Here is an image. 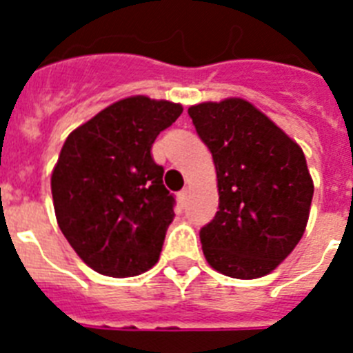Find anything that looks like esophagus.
<instances>
[{
	"label": "esophagus",
	"mask_w": 353,
	"mask_h": 353,
	"mask_svg": "<svg viewBox=\"0 0 353 353\" xmlns=\"http://www.w3.org/2000/svg\"><path fill=\"white\" fill-rule=\"evenodd\" d=\"M187 199H188V190L187 188H183L181 192L177 194V201H179V205H187Z\"/></svg>",
	"instance_id": "esophagus-1"
}]
</instances>
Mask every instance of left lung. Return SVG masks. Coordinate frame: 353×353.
<instances>
[{
    "label": "left lung",
    "mask_w": 353,
    "mask_h": 353,
    "mask_svg": "<svg viewBox=\"0 0 353 353\" xmlns=\"http://www.w3.org/2000/svg\"><path fill=\"white\" fill-rule=\"evenodd\" d=\"M214 159L220 205L199 232L207 262L232 279L265 276L306 231L313 179L304 152L251 102L232 97L188 108Z\"/></svg>",
    "instance_id": "1"
}]
</instances>
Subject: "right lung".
<instances>
[{"label": "right lung", "mask_w": 353, "mask_h": 353, "mask_svg": "<svg viewBox=\"0 0 353 353\" xmlns=\"http://www.w3.org/2000/svg\"><path fill=\"white\" fill-rule=\"evenodd\" d=\"M181 104L133 95L69 133L51 174L54 214L74 252L93 271L135 276L159 260L174 198L152 144Z\"/></svg>", "instance_id": "obj_1"}]
</instances>
